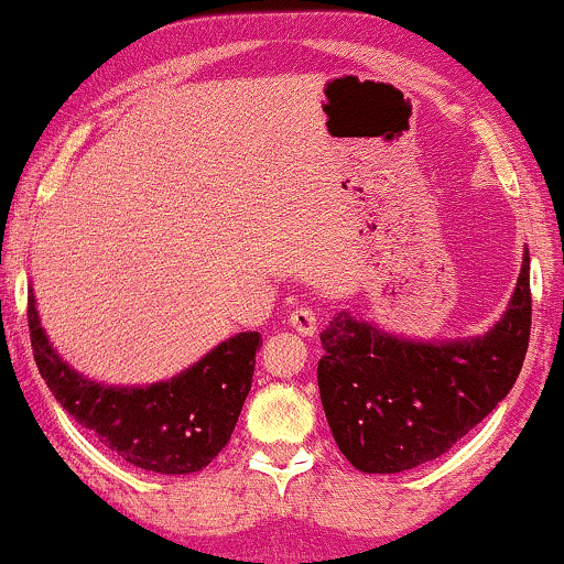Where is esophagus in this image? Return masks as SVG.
<instances>
[{"instance_id":"1","label":"esophagus","mask_w":564,"mask_h":564,"mask_svg":"<svg viewBox=\"0 0 564 564\" xmlns=\"http://www.w3.org/2000/svg\"><path fill=\"white\" fill-rule=\"evenodd\" d=\"M288 324H290L292 328H295L297 334L313 336V334H316V328H318L316 311L308 308V305H300V308L288 313Z\"/></svg>"}]
</instances>
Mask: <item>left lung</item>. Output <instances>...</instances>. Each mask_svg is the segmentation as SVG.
<instances>
[{
  "mask_svg": "<svg viewBox=\"0 0 564 564\" xmlns=\"http://www.w3.org/2000/svg\"><path fill=\"white\" fill-rule=\"evenodd\" d=\"M529 269L525 251L508 311L471 339H404L347 311L328 321L321 404L355 469L399 474L441 458L508 397L529 349Z\"/></svg>",
  "mask_w": 564,
  "mask_h": 564,
  "instance_id": "left-lung-1",
  "label": "left lung"
}]
</instances>
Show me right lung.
Here are the masks:
<instances>
[{"instance_id":"add662e5","label":"right lung","mask_w":564,"mask_h":564,"mask_svg":"<svg viewBox=\"0 0 564 564\" xmlns=\"http://www.w3.org/2000/svg\"><path fill=\"white\" fill-rule=\"evenodd\" d=\"M33 357L48 391L106 448L144 471H202L230 441L251 391L259 332H240L192 368L152 386H106L72 370L51 347L28 295Z\"/></svg>"}]
</instances>
